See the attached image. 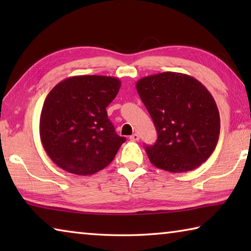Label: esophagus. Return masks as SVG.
Masks as SVG:
<instances>
[{
	"label": "esophagus",
	"instance_id": "34e87169",
	"mask_svg": "<svg viewBox=\"0 0 251 251\" xmlns=\"http://www.w3.org/2000/svg\"><path fill=\"white\" fill-rule=\"evenodd\" d=\"M129 139L133 142H137V141H139V136H138V134H133L129 137Z\"/></svg>",
	"mask_w": 251,
	"mask_h": 251
}]
</instances>
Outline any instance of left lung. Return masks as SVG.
<instances>
[{
  "label": "left lung",
  "mask_w": 251,
  "mask_h": 251,
  "mask_svg": "<svg viewBox=\"0 0 251 251\" xmlns=\"http://www.w3.org/2000/svg\"><path fill=\"white\" fill-rule=\"evenodd\" d=\"M136 88L158 134L154 145L145 148L151 163L171 173L189 172L205 163L220 131L209 91L193 76L176 72L145 76Z\"/></svg>",
  "instance_id": "1"
}]
</instances>
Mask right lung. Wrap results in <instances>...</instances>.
<instances>
[{"label":"right lung","instance_id":"right-lung-1","mask_svg":"<svg viewBox=\"0 0 251 251\" xmlns=\"http://www.w3.org/2000/svg\"><path fill=\"white\" fill-rule=\"evenodd\" d=\"M121 80L112 76L65 78L46 96L40 117V137L58 167L80 176L93 175L112 163L125 137L118 136L106 107Z\"/></svg>","mask_w":251,"mask_h":251}]
</instances>
